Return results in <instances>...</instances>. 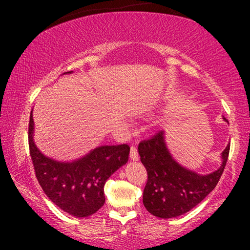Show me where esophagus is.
<instances>
[{
	"mask_svg": "<svg viewBox=\"0 0 250 250\" xmlns=\"http://www.w3.org/2000/svg\"><path fill=\"white\" fill-rule=\"evenodd\" d=\"M129 157L132 160H138L139 159V153L135 146H131V151H129Z\"/></svg>",
	"mask_w": 250,
	"mask_h": 250,
	"instance_id": "34e87169",
	"label": "esophagus"
}]
</instances>
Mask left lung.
Returning a JSON list of instances; mask_svg holds the SVG:
<instances>
[{"instance_id":"8db88e82","label":"left lung","mask_w":250,"mask_h":250,"mask_svg":"<svg viewBox=\"0 0 250 250\" xmlns=\"http://www.w3.org/2000/svg\"><path fill=\"white\" fill-rule=\"evenodd\" d=\"M138 150L148 173L143 205L153 216L172 218L188 213L214 190L227 165L230 145L222 152V165L205 175L188 169L173 158L164 131L140 142Z\"/></svg>"}]
</instances>
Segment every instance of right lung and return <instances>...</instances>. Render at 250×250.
<instances>
[{
	"label": "right lung",
	"mask_w": 250,
	"mask_h": 250,
	"mask_svg": "<svg viewBox=\"0 0 250 250\" xmlns=\"http://www.w3.org/2000/svg\"><path fill=\"white\" fill-rule=\"evenodd\" d=\"M33 136L32 110L28 128L30 157L37 181L49 199L73 216L87 217L97 213L105 201V181L127 163L129 146H101L74 162H58L40 151Z\"/></svg>",
	"instance_id": "right-lung-1"
}]
</instances>
